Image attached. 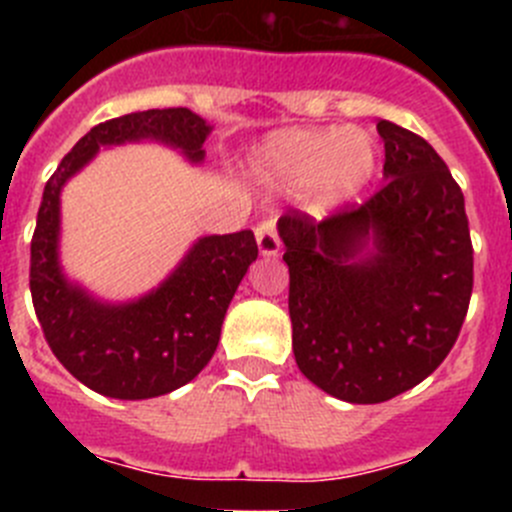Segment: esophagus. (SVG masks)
<instances>
[{"label": "esophagus", "instance_id": "esophagus-1", "mask_svg": "<svg viewBox=\"0 0 512 512\" xmlns=\"http://www.w3.org/2000/svg\"><path fill=\"white\" fill-rule=\"evenodd\" d=\"M255 240H257V247H260L262 257H277V255H280L282 242H280V235H277L275 220H265V223L257 225Z\"/></svg>", "mask_w": 512, "mask_h": 512}]
</instances>
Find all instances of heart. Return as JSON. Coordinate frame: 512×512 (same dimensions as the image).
I'll return each instance as SVG.
<instances>
[{
	"label": "heart",
	"instance_id": "b5f03b06",
	"mask_svg": "<svg viewBox=\"0 0 512 512\" xmlns=\"http://www.w3.org/2000/svg\"><path fill=\"white\" fill-rule=\"evenodd\" d=\"M379 148L356 128H287L257 153L265 180L287 188L314 183L322 203H342L359 193L376 173Z\"/></svg>",
	"mask_w": 512,
	"mask_h": 512
}]
</instances>
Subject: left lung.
Wrapping results in <instances>:
<instances>
[{
  "label": "left lung",
  "mask_w": 512,
  "mask_h": 512,
  "mask_svg": "<svg viewBox=\"0 0 512 512\" xmlns=\"http://www.w3.org/2000/svg\"><path fill=\"white\" fill-rule=\"evenodd\" d=\"M384 188L317 223H277L299 371L334 399L381 404L414 389L456 344L473 292L466 200L416 133L379 121Z\"/></svg>",
  "instance_id": "left-lung-1"
}]
</instances>
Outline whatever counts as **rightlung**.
<instances>
[{
    "instance_id": "right-lung-1",
    "label": "right lung",
    "mask_w": 512,
    "mask_h": 512,
    "mask_svg": "<svg viewBox=\"0 0 512 512\" xmlns=\"http://www.w3.org/2000/svg\"><path fill=\"white\" fill-rule=\"evenodd\" d=\"M213 126L190 108H151L91 128L51 175L32 237L29 287L56 359L96 394L153 399L193 381L213 359L230 299L257 260L252 230L193 242L156 289L103 302L64 275L59 262L61 190L101 148L156 141L203 163Z\"/></svg>"
}]
</instances>
